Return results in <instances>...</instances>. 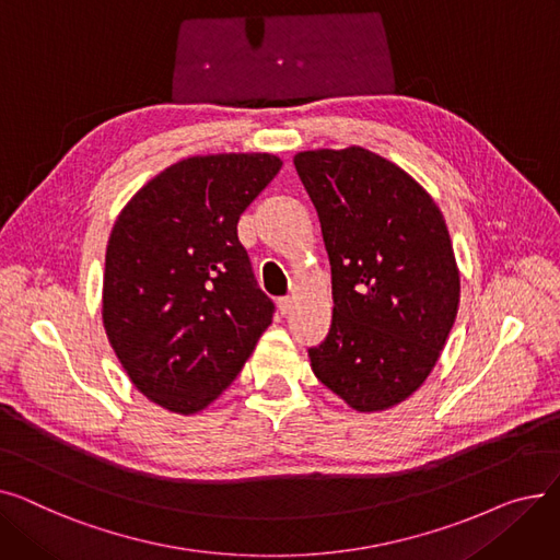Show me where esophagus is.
<instances>
[{"label": "esophagus", "mask_w": 560, "mask_h": 560, "mask_svg": "<svg viewBox=\"0 0 560 560\" xmlns=\"http://www.w3.org/2000/svg\"><path fill=\"white\" fill-rule=\"evenodd\" d=\"M277 306H279L281 315H285V313H290V308H292V300H290V298H279V300H277Z\"/></svg>", "instance_id": "1"}]
</instances>
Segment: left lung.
Returning a JSON list of instances; mask_svg holds the SVG:
<instances>
[{"label": "left lung", "mask_w": 560, "mask_h": 560, "mask_svg": "<svg viewBox=\"0 0 560 560\" xmlns=\"http://www.w3.org/2000/svg\"><path fill=\"white\" fill-rule=\"evenodd\" d=\"M331 262L334 319L315 376L361 413L413 395L454 327L460 281L443 213L363 147L295 156Z\"/></svg>", "instance_id": "obj_1"}]
</instances>
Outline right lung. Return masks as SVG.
<instances>
[{
    "label": "right lung",
    "mask_w": 560,
    "mask_h": 560,
    "mask_svg": "<svg viewBox=\"0 0 560 560\" xmlns=\"http://www.w3.org/2000/svg\"><path fill=\"white\" fill-rule=\"evenodd\" d=\"M281 170L272 154L192 156L140 188L106 247L104 329L133 386L197 413L241 374L275 302L238 220Z\"/></svg>",
    "instance_id": "right-lung-1"
}]
</instances>
